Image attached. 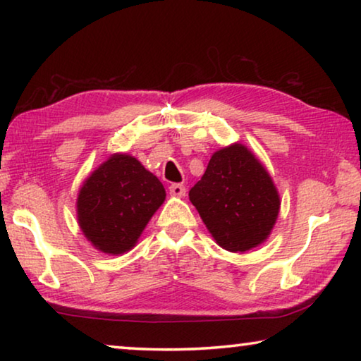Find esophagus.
I'll return each instance as SVG.
<instances>
[{
    "label": "esophagus",
    "instance_id": "obj_1",
    "mask_svg": "<svg viewBox=\"0 0 361 361\" xmlns=\"http://www.w3.org/2000/svg\"><path fill=\"white\" fill-rule=\"evenodd\" d=\"M169 191L173 195V197H183V195L186 194V188L180 185V183H173V185H170Z\"/></svg>",
    "mask_w": 361,
    "mask_h": 361
}]
</instances>
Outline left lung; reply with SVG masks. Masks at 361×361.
I'll use <instances>...</instances> for the list:
<instances>
[{
  "label": "left lung",
  "mask_w": 361,
  "mask_h": 361,
  "mask_svg": "<svg viewBox=\"0 0 361 361\" xmlns=\"http://www.w3.org/2000/svg\"><path fill=\"white\" fill-rule=\"evenodd\" d=\"M189 200L215 242L231 253H245L266 242L280 212L272 176L242 143L213 152Z\"/></svg>",
  "instance_id": "left-lung-1"
}]
</instances>
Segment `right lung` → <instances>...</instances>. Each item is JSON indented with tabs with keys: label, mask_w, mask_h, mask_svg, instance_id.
Segmentation results:
<instances>
[{
	"label": "right lung",
	"mask_w": 361,
	"mask_h": 361,
	"mask_svg": "<svg viewBox=\"0 0 361 361\" xmlns=\"http://www.w3.org/2000/svg\"><path fill=\"white\" fill-rule=\"evenodd\" d=\"M166 200V189L137 157L114 152L84 180L76 199L78 224L94 248L124 255Z\"/></svg>",
	"instance_id": "1"
}]
</instances>
